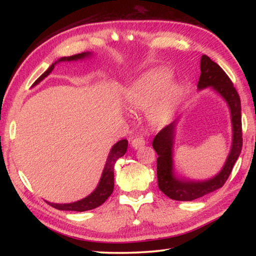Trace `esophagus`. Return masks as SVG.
<instances>
[{
    "mask_svg": "<svg viewBox=\"0 0 256 256\" xmlns=\"http://www.w3.org/2000/svg\"><path fill=\"white\" fill-rule=\"evenodd\" d=\"M144 144H146V141H144V138H142V136H138V138H133L132 142H131L132 148H134V149L141 148V146H144Z\"/></svg>",
    "mask_w": 256,
    "mask_h": 256,
    "instance_id": "esophagus-1",
    "label": "esophagus"
}]
</instances>
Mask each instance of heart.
I'll list each match as a JSON object with an SVG mask.
<instances>
[{"mask_svg":"<svg viewBox=\"0 0 256 256\" xmlns=\"http://www.w3.org/2000/svg\"><path fill=\"white\" fill-rule=\"evenodd\" d=\"M172 73L164 68H154L144 72L130 86L125 102L133 112L149 110L151 126H164L172 120L180 98V86L170 80Z\"/></svg>","mask_w":256,"mask_h":256,"instance_id":"heart-1","label":"heart"}]
</instances>
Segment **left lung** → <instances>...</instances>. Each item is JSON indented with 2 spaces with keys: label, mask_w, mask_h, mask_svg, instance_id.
Listing matches in <instances>:
<instances>
[{
  "label": "left lung",
  "mask_w": 256,
  "mask_h": 256,
  "mask_svg": "<svg viewBox=\"0 0 256 256\" xmlns=\"http://www.w3.org/2000/svg\"><path fill=\"white\" fill-rule=\"evenodd\" d=\"M200 68L201 76L198 82V90L211 88L226 102L229 108L232 131V146L222 170L211 178L196 180L185 176H176L172 154L177 120L162 128L154 136L152 142L154 149L158 154V186L164 196L176 201H193L222 188L240 157L242 146L240 99L235 86L222 68L206 55L201 56Z\"/></svg>",
  "instance_id": "1"
}]
</instances>
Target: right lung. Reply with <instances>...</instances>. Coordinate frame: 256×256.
<instances>
[{
	"label": "right lung",
	"instance_id": "add662e5",
	"mask_svg": "<svg viewBox=\"0 0 256 256\" xmlns=\"http://www.w3.org/2000/svg\"><path fill=\"white\" fill-rule=\"evenodd\" d=\"M92 56V52H84L81 54H76L72 56H64V58H58L56 62H54L52 66L47 68L42 74L38 78V79L34 82L32 86H37L40 81L45 79L47 76H50V73L54 70L55 66L60 62H76V60H81L84 58H89ZM128 150V140H120L118 142L112 146V149L108 154V157L106 160L105 167L102 172V177L99 180V183L97 188H94L88 196L81 198L79 201L71 202V203H53L46 201L50 206L55 208L58 210H66V211H78V212H84L88 210H92L94 208L102 206L108 198L110 196L114 190V166L116 160L118 158L123 157Z\"/></svg>",
	"mask_w": 256,
	"mask_h": 256
}]
</instances>
